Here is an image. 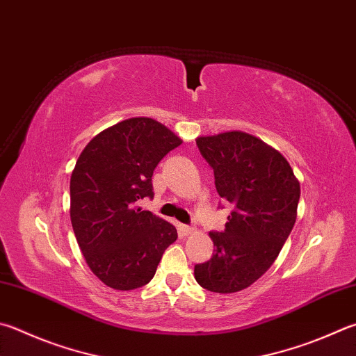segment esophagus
I'll use <instances>...</instances> for the list:
<instances>
[{
  "label": "esophagus",
  "instance_id": "34e87169",
  "mask_svg": "<svg viewBox=\"0 0 356 356\" xmlns=\"http://www.w3.org/2000/svg\"><path fill=\"white\" fill-rule=\"evenodd\" d=\"M180 229H182V232H184L185 235H191V234H195V232H196V229L193 227V225H182V227H180Z\"/></svg>",
  "mask_w": 356,
  "mask_h": 356
}]
</instances>
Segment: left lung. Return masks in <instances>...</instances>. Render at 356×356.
I'll return each instance as SVG.
<instances>
[{"label": "left lung", "instance_id": "1", "mask_svg": "<svg viewBox=\"0 0 356 356\" xmlns=\"http://www.w3.org/2000/svg\"><path fill=\"white\" fill-rule=\"evenodd\" d=\"M218 195L234 204L224 232H211L213 257L195 277L211 293L245 289L273 266L297 218L300 184L282 154L241 131L197 137Z\"/></svg>", "mask_w": 356, "mask_h": 356}]
</instances>
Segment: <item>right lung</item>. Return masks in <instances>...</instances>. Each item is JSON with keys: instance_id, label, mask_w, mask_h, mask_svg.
Wrapping results in <instances>:
<instances>
[{"instance_id": "add662e5", "label": "right lung", "mask_w": 356, "mask_h": 356, "mask_svg": "<svg viewBox=\"0 0 356 356\" xmlns=\"http://www.w3.org/2000/svg\"><path fill=\"white\" fill-rule=\"evenodd\" d=\"M180 145L161 122L138 116L99 132L77 159L70 180L71 224L88 268L107 286H145L177 240L172 224L137 202L154 197L152 172Z\"/></svg>"}]
</instances>
